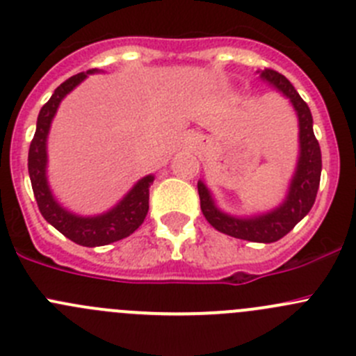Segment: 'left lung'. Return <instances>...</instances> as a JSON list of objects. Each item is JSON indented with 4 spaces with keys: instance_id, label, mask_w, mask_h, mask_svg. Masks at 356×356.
<instances>
[{
    "instance_id": "1",
    "label": "left lung",
    "mask_w": 356,
    "mask_h": 356,
    "mask_svg": "<svg viewBox=\"0 0 356 356\" xmlns=\"http://www.w3.org/2000/svg\"><path fill=\"white\" fill-rule=\"evenodd\" d=\"M260 77L290 99L298 118L297 168H295L290 186H288V193L283 204H279L277 207L264 212V214L238 218V216L227 214L216 205L204 181H198V195H200L202 212L216 230L230 235V237L242 238V241L270 244L293 230L295 225L304 219L313 207L318 188H320L321 151L320 144L314 137L311 111H309L307 103L300 98L297 89L291 86V82L275 70L268 68L260 73Z\"/></svg>"
}]
</instances>
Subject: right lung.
<instances>
[{"label": "right lung", "instance_id": "obj_1", "mask_svg": "<svg viewBox=\"0 0 356 356\" xmlns=\"http://www.w3.org/2000/svg\"><path fill=\"white\" fill-rule=\"evenodd\" d=\"M91 73H98V70H89V72H82L70 77L68 81H65L56 89L51 99L43 105L38 114L35 137H33L31 145H29L28 154L29 179H31L33 193H35L36 204H38L42 216L47 223H51L65 237H68L75 244L86 245V248L107 245L111 242L128 237V235L137 230L144 223L145 216H147L149 188L154 181V175L142 177L122 197V200H119V204H115L107 212L98 216L73 214V212L61 207V204L52 195L47 181L49 129H51L52 119H54L63 98L77 88Z\"/></svg>", "mask_w": 356, "mask_h": 356}]
</instances>
